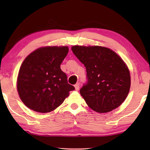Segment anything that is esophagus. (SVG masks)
Here are the masks:
<instances>
[{
  "instance_id": "esophagus-1",
  "label": "esophagus",
  "mask_w": 150,
  "mask_h": 150,
  "mask_svg": "<svg viewBox=\"0 0 150 150\" xmlns=\"http://www.w3.org/2000/svg\"><path fill=\"white\" fill-rule=\"evenodd\" d=\"M75 88L76 91H79V83H76V84L75 85Z\"/></svg>"
}]
</instances>
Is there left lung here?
Returning <instances> with one entry per match:
<instances>
[{
    "label": "left lung",
    "mask_w": 150,
    "mask_h": 150,
    "mask_svg": "<svg viewBox=\"0 0 150 150\" xmlns=\"http://www.w3.org/2000/svg\"><path fill=\"white\" fill-rule=\"evenodd\" d=\"M71 50L86 67L87 81L80 93L87 105L100 113L118 107L130 88V72L124 61L105 47L74 45Z\"/></svg>",
    "instance_id": "8db88e82"
}]
</instances>
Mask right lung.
Returning a JSON list of instances; mask_svg holds the SVG:
<instances>
[{"mask_svg": "<svg viewBox=\"0 0 150 150\" xmlns=\"http://www.w3.org/2000/svg\"><path fill=\"white\" fill-rule=\"evenodd\" d=\"M68 52L67 46L41 47L24 59L19 70L17 89L27 107L49 112L62 105L69 91L75 90L60 68Z\"/></svg>", "mask_w": 150, "mask_h": 150, "instance_id": "add662e5", "label": "right lung"}]
</instances>
